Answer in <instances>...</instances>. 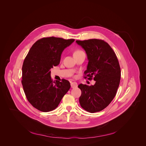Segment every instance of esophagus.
Listing matches in <instances>:
<instances>
[{
	"mask_svg": "<svg viewBox=\"0 0 146 146\" xmlns=\"http://www.w3.org/2000/svg\"><path fill=\"white\" fill-rule=\"evenodd\" d=\"M71 86L72 88H76L78 86V84L76 82H71Z\"/></svg>",
	"mask_w": 146,
	"mask_h": 146,
	"instance_id": "34e87169",
	"label": "esophagus"
}]
</instances>
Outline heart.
Returning <instances> with one entry per match:
<instances>
[{"instance_id": "b5f03b06", "label": "heart", "mask_w": 146, "mask_h": 146, "mask_svg": "<svg viewBox=\"0 0 146 146\" xmlns=\"http://www.w3.org/2000/svg\"><path fill=\"white\" fill-rule=\"evenodd\" d=\"M83 52L82 50H79V49H77V50H76L74 52V55H76V54H80V53H83Z\"/></svg>"}]
</instances>
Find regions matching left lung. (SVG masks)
<instances>
[{
    "label": "left lung",
    "mask_w": 146,
    "mask_h": 146,
    "mask_svg": "<svg viewBox=\"0 0 146 146\" xmlns=\"http://www.w3.org/2000/svg\"><path fill=\"white\" fill-rule=\"evenodd\" d=\"M76 42L85 50L88 60L84 78L96 81L93 85H78L82 90L80 104L90 113L101 111L111 102L119 88L121 78L119 61L112 48L103 40Z\"/></svg>",
    "instance_id": "left-lung-1"
}]
</instances>
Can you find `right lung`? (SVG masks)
<instances>
[{
    "instance_id": "right-lung-1",
    "label": "right lung",
    "mask_w": 146,
    "mask_h": 146,
    "mask_svg": "<svg viewBox=\"0 0 146 146\" xmlns=\"http://www.w3.org/2000/svg\"><path fill=\"white\" fill-rule=\"evenodd\" d=\"M75 39L43 38L30 48L23 63L21 83L28 101L42 112L56 109L70 89V82L53 81L50 70L59 64L63 50Z\"/></svg>"
}]
</instances>
